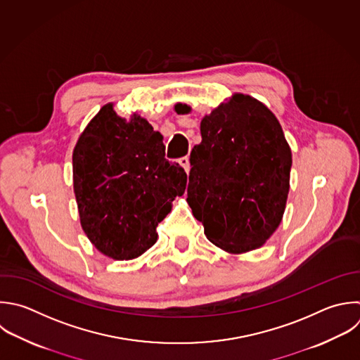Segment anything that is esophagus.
I'll list each match as a JSON object with an SVG mask.
<instances>
[{
	"label": "esophagus",
	"mask_w": 360,
	"mask_h": 360,
	"mask_svg": "<svg viewBox=\"0 0 360 360\" xmlns=\"http://www.w3.org/2000/svg\"><path fill=\"white\" fill-rule=\"evenodd\" d=\"M179 163L183 166V169L186 170V173H188V172H190L191 166H190V160H188V158H187V156L180 158V159H179Z\"/></svg>",
	"instance_id": "34e87169"
}]
</instances>
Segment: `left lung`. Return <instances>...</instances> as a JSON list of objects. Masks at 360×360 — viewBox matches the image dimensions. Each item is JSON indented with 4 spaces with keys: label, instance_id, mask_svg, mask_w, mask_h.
<instances>
[{
    "label": "left lung",
    "instance_id": "obj_1",
    "mask_svg": "<svg viewBox=\"0 0 360 360\" xmlns=\"http://www.w3.org/2000/svg\"><path fill=\"white\" fill-rule=\"evenodd\" d=\"M200 131L187 187L193 215L225 252L260 248L278 228L290 190L291 149L280 122L263 103L236 93L201 120Z\"/></svg>",
    "mask_w": 360,
    "mask_h": 360
}]
</instances>
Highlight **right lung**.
I'll return each mask as SVG.
<instances>
[{
  "label": "right lung",
  "mask_w": 360,
  "mask_h": 360,
  "mask_svg": "<svg viewBox=\"0 0 360 360\" xmlns=\"http://www.w3.org/2000/svg\"><path fill=\"white\" fill-rule=\"evenodd\" d=\"M186 183L184 169L165 158L163 136L138 114L121 118L112 103L89 122L73 150L82 228L115 260L135 259L156 242V226Z\"/></svg>",
  "instance_id": "right-lung-1"
}]
</instances>
